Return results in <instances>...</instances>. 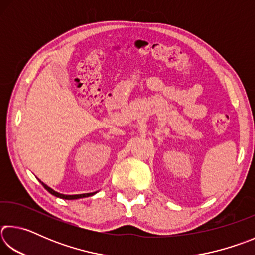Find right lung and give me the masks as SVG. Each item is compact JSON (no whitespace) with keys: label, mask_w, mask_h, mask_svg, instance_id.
Here are the masks:
<instances>
[{"label":"right lung","mask_w":255,"mask_h":255,"mask_svg":"<svg viewBox=\"0 0 255 255\" xmlns=\"http://www.w3.org/2000/svg\"><path fill=\"white\" fill-rule=\"evenodd\" d=\"M40 182H41V181H40ZM41 184L44 185V188H45L49 193H51V195H54V196L58 197V198H62V199H66V200L80 199V198L90 197V196H93V195H96V193H97V192H91V193H82V195H63V193H59V192H57V191H55V190H53L51 188H49L48 185L45 184L44 182H41Z\"/></svg>","instance_id":"1"}]
</instances>
